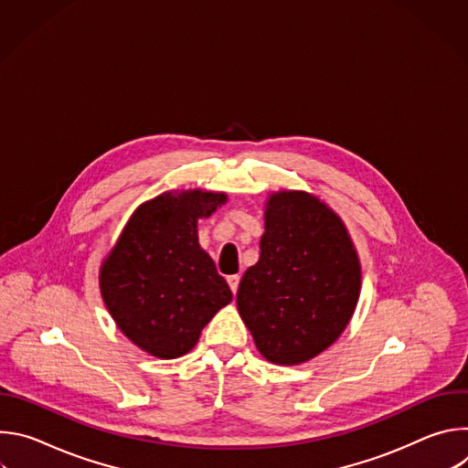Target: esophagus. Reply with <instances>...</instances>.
Masks as SVG:
<instances>
[{"label":"esophagus","mask_w":468,"mask_h":468,"mask_svg":"<svg viewBox=\"0 0 468 468\" xmlns=\"http://www.w3.org/2000/svg\"><path fill=\"white\" fill-rule=\"evenodd\" d=\"M239 282H240V276H239V274L228 276V283H229V289L233 291V294H235V292H237V289H239Z\"/></svg>","instance_id":"obj_1"}]
</instances>
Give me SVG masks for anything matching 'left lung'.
Returning a JSON list of instances; mask_svg holds the SVG:
<instances>
[{
  "mask_svg": "<svg viewBox=\"0 0 468 468\" xmlns=\"http://www.w3.org/2000/svg\"><path fill=\"white\" fill-rule=\"evenodd\" d=\"M259 248L239 285V313L264 359L305 363L341 337L356 311L361 264L354 242L316 196L280 190L266 199Z\"/></svg>",
  "mask_w": 468,
  "mask_h": 468,
  "instance_id": "8db88e82",
  "label": "left lung"
}]
</instances>
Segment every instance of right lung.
<instances>
[{"mask_svg":"<svg viewBox=\"0 0 468 468\" xmlns=\"http://www.w3.org/2000/svg\"><path fill=\"white\" fill-rule=\"evenodd\" d=\"M224 192L170 190L131 215L101 262L103 302L123 335L150 356L190 352L233 294L197 242V218L226 204Z\"/></svg>","mask_w":468,"mask_h":468,"instance_id":"right-lung-1","label":"right lung"}]
</instances>
